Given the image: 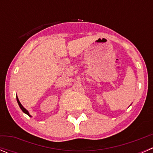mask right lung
<instances>
[{"label":"right lung","mask_w":153,"mask_h":153,"mask_svg":"<svg viewBox=\"0 0 153 153\" xmlns=\"http://www.w3.org/2000/svg\"><path fill=\"white\" fill-rule=\"evenodd\" d=\"M17 101H18V105H19L20 108H21V110H22L23 112H24V113H26V114H27V115H29V116H31V115H29V112H28V111H27V109H26L24 107V106H23L22 105H21V102H20V101H19V100H18V97H17Z\"/></svg>","instance_id":"obj_1"}]
</instances>
